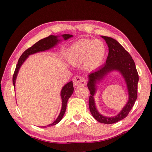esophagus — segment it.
<instances>
[{"instance_id":"obj_1","label":"esophagus","mask_w":152,"mask_h":152,"mask_svg":"<svg viewBox=\"0 0 152 152\" xmlns=\"http://www.w3.org/2000/svg\"><path fill=\"white\" fill-rule=\"evenodd\" d=\"M73 83L75 86H85L86 83V80L82 76H76L73 78Z\"/></svg>"}]
</instances>
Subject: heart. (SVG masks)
Here are the masks:
<instances>
[{"label": "heart", "mask_w": 152, "mask_h": 152, "mask_svg": "<svg viewBox=\"0 0 152 152\" xmlns=\"http://www.w3.org/2000/svg\"><path fill=\"white\" fill-rule=\"evenodd\" d=\"M106 53V46L102 41L82 39L68 48L65 57L68 62L74 65L84 61L87 69L94 70L101 67Z\"/></svg>", "instance_id": "1"}]
</instances>
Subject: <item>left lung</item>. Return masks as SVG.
<instances>
[{
  "instance_id": "1",
  "label": "left lung",
  "mask_w": 152,
  "mask_h": 152,
  "mask_svg": "<svg viewBox=\"0 0 152 152\" xmlns=\"http://www.w3.org/2000/svg\"><path fill=\"white\" fill-rule=\"evenodd\" d=\"M101 37L104 38L108 45V56L104 65L88 75L87 86L91 94L89 98V106L90 112L96 121L102 124H112L127 117L133 107L137 99L138 74L133 58L125 48L114 38L105 36ZM112 71L119 72L124 78L129 98L128 102L118 115L114 117H106L100 114L96 109L94 96L98 83Z\"/></svg>"
}]
</instances>
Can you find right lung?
Returning <instances> with one entry per match:
<instances>
[{
	"label": "right lung",
	"mask_w": 152,
	"mask_h": 152,
	"mask_svg": "<svg viewBox=\"0 0 152 152\" xmlns=\"http://www.w3.org/2000/svg\"><path fill=\"white\" fill-rule=\"evenodd\" d=\"M61 36H54V35H50V36L46 38H44L43 39L35 43L33 46L28 48L27 50H25L24 52L22 53L21 57H19V59L18 60V62L17 65H16L14 74V75H13L12 80H13V84H14V88L15 86V80H16V78H17L19 70L20 69L22 64H23V63L25 61H26L28 57L32 54L41 52V51H45L49 50L51 49V48H53V47L56 46L58 43H59V42H61V40L59 38ZM61 37H63V39H64V40H66L69 39V38L72 37L73 36L72 34H65L61 35ZM73 91H74V87H73V83L72 81L67 83L66 84H65L63 87V88L61 89V100H62V107H61L59 115H58L56 120L53 121L52 124L48 125L47 126H43V127H51V126L57 124L62 119L64 113H65V111H66L68 100H69V99L70 97V96L72 95Z\"/></svg>",
	"instance_id": "obj_1"
}]
</instances>
